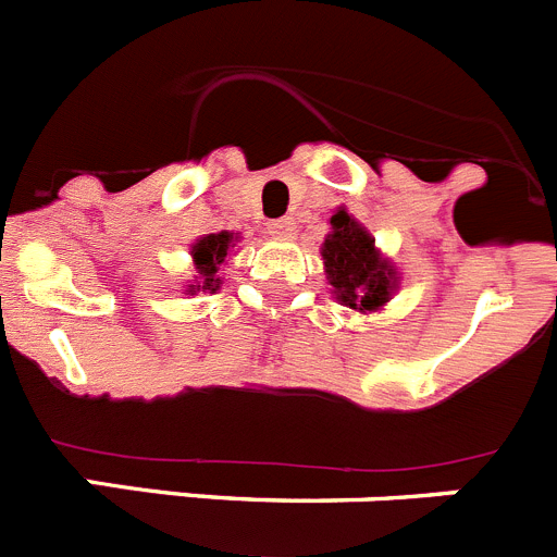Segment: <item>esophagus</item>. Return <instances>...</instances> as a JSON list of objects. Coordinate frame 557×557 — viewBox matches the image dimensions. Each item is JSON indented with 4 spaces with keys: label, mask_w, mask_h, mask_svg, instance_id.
<instances>
[{
    "label": "esophagus",
    "mask_w": 557,
    "mask_h": 557,
    "mask_svg": "<svg viewBox=\"0 0 557 557\" xmlns=\"http://www.w3.org/2000/svg\"><path fill=\"white\" fill-rule=\"evenodd\" d=\"M269 233H272L274 238H294V233H297V222H294L290 216L274 219V222H269Z\"/></svg>",
    "instance_id": "obj_1"
}]
</instances>
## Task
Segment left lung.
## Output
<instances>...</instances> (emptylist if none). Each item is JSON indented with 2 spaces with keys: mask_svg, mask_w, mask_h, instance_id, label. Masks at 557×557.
Instances as JSON below:
<instances>
[{
  "mask_svg": "<svg viewBox=\"0 0 557 557\" xmlns=\"http://www.w3.org/2000/svg\"><path fill=\"white\" fill-rule=\"evenodd\" d=\"M330 224L333 230L322 244V258L335 299L360 313L380 310L397 290V269L380 255L369 230L360 227L344 208Z\"/></svg>",
  "mask_w": 557,
  "mask_h": 557,
  "instance_id": "left-lung-1",
  "label": "left lung"
}]
</instances>
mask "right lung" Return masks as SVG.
I'll list each match as a JSON object with an SVG mask.
<instances>
[{
	"label": "right lung",
	"mask_w": 557,
	"mask_h": 557,
	"mask_svg": "<svg viewBox=\"0 0 557 557\" xmlns=\"http://www.w3.org/2000/svg\"><path fill=\"white\" fill-rule=\"evenodd\" d=\"M238 235L233 233H210L202 235L197 244L191 247L194 255V269H197V283L188 285V294H197V290H210L216 294L219 285H222V277H219V267L227 260L230 247H235Z\"/></svg>",
	"instance_id": "right-lung-1"
}]
</instances>
